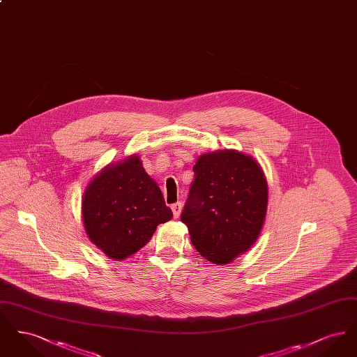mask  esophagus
<instances>
[{
  "mask_svg": "<svg viewBox=\"0 0 357 357\" xmlns=\"http://www.w3.org/2000/svg\"><path fill=\"white\" fill-rule=\"evenodd\" d=\"M171 210H172L174 218H178L181 215V211H182V202L171 204Z\"/></svg>",
  "mask_w": 357,
  "mask_h": 357,
  "instance_id": "34e87169",
  "label": "esophagus"
}]
</instances>
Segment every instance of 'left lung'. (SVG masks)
Instances as JSON below:
<instances>
[{
	"label": "left lung",
	"instance_id": "left-lung-1",
	"mask_svg": "<svg viewBox=\"0 0 357 357\" xmlns=\"http://www.w3.org/2000/svg\"><path fill=\"white\" fill-rule=\"evenodd\" d=\"M192 170L181 221L199 255L229 264L259 236L268 206L265 175L252 156L237 151L204 153Z\"/></svg>",
	"mask_w": 357,
	"mask_h": 357
}]
</instances>
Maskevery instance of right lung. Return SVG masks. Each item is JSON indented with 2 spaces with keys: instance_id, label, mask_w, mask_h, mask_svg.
<instances>
[{
  "instance_id": "obj_1",
  "label": "right lung",
  "mask_w": 357,
  "mask_h": 357,
  "mask_svg": "<svg viewBox=\"0 0 357 357\" xmlns=\"http://www.w3.org/2000/svg\"><path fill=\"white\" fill-rule=\"evenodd\" d=\"M171 218L172 211L160 188L136 156L105 167L83 197L88 237L115 259L136 253L151 239L156 226Z\"/></svg>"
}]
</instances>
